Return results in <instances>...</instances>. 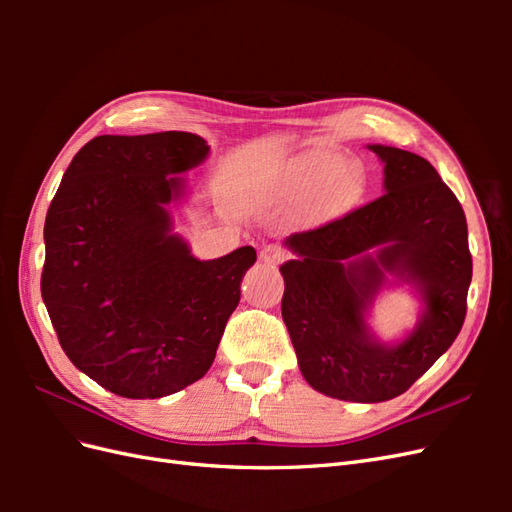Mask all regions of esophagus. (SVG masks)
<instances>
[{
  "instance_id": "34e87169",
  "label": "esophagus",
  "mask_w": 512,
  "mask_h": 512,
  "mask_svg": "<svg viewBox=\"0 0 512 512\" xmlns=\"http://www.w3.org/2000/svg\"><path fill=\"white\" fill-rule=\"evenodd\" d=\"M286 250L282 245H277V243H269V245H265L260 250V260L265 262V265H280V262H284L286 260Z\"/></svg>"
}]
</instances>
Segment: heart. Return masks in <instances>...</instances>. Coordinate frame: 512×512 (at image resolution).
<instances>
[{
  "label": "heart",
  "mask_w": 512,
  "mask_h": 512,
  "mask_svg": "<svg viewBox=\"0 0 512 512\" xmlns=\"http://www.w3.org/2000/svg\"><path fill=\"white\" fill-rule=\"evenodd\" d=\"M335 166L337 170L331 179L324 183V188L318 194V203L322 209H344L359 200L363 192V175L356 166H342V162L335 160H309L301 168L303 177V190H312L318 179L324 175V170Z\"/></svg>",
  "instance_id": "1"
}]
</instances>
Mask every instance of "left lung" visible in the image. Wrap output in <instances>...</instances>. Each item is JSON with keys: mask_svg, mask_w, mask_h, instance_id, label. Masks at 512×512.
I'll use <instances>...</instances> for the list:
<instances>
[{"mask_svg": "<svg viewBox=\"0 0 512 512\" xmlns=\"http://www.w3.org/2000/svg\"><path fill=\"white\" fill-rule=\"evenodd\" d=\"M384 162V194L286 245L299 258L284 275L282 318L303 378L316 391L376 404L406 393L459 335L468 309L472 254L466 213L438 170L416 153L371 145ZM380 246L376 259L351 256ZM397 270L422 286L428 309L404 343L366 335L362 309Z\"/></svg>", "mask_w": 512, "mask_h": 512, "instance_id": "8db88e82", "label": "left lung"}]
</instances>
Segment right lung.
<instances>
[{
	"label": "right lung",
	"instance_id": "1",
	"mask_svg": "<svg viewBox=\"0 0 512 512\" xmlns=\"http://www.w3.org/2000/svg\"><path fill=\"white\" fill-rule=\"evenodd\" d=\"M190 132L96 136L79 149L44 222L40 290L68 359L106 391L173 395L203 378L256 250L196 260L166 205L205 160Z\"/></svg>",
	"mask_w": 512,
	"mask_h": 512
}]
</instances>
